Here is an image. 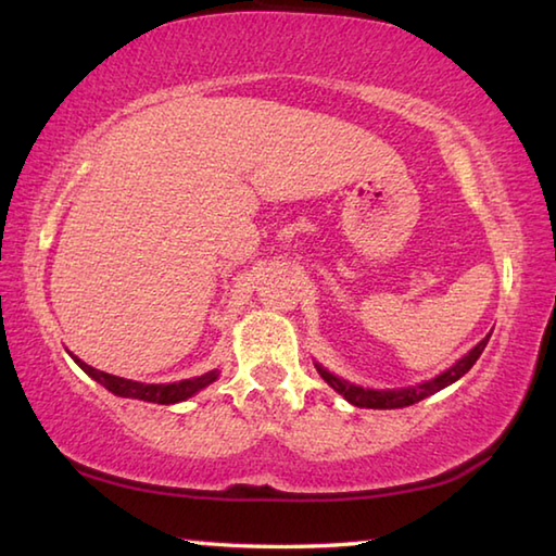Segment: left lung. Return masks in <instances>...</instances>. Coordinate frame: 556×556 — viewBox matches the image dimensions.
<instances>
[{"instance_id":"1","label":"left lung","mask_w":556,"mask_h":556,"mask_svg":"<svg viewBox=\"0 0 556 556\" xmlns=\"http://www.w3.org/2000/svg\"><path fill=\"white\" fill-rule=\"evenodd\" d=\"M488 338H491V333H488L483 341L473 348V351H468L464 357H460L456 365H451L448 370H444L441 375H437V378H431L427 382L414 384V388H402V390H365V388H355V384L345 382L341 378H336L333 372H328L318 363H316V370H318V375H321V378L328 384H331V388L338 394H343V397L351 402V404H355V407H365V409H400V407H409V404H417V402H421L425 397H429V394L444 390V388H448L451 382H456L458 378H464V375L470 368H473V363L485 351Z\"/></svg>"}]
</instances>
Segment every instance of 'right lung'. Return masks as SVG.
<instances>
[{
	"label": "right lung",
	"instance_id": "add662e5",
	"mask_svg": "<svg viewBox=\"0 0 556 556\" xmlns=\"http://www.w3.org/2000/svg\"><path fill=\"white\" fill-rule=\"evenodd\" d=\"M71 357L75 363L80 365L83 370H86L92 380H98L102 388H108L112 394H119V397H131V400H144V402H154V404H176V402H184L188 397H193L195 392L208 388L211 382L218 380V370H211L201 375V378H191V380H181V382H162V384H147V382H135V380H125V378H117V375H110V372H102L96 370L92 365L83 363L78 355Z\"/></svg>",
	"mask_w": 556,
	"mask_h": 556
}]
</instances>
